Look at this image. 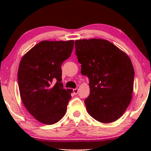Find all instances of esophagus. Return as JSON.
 Returning <instances> with one entry per match:
<instances>
[{
	"label": "esophagus",
	"instance_id": "obj_1",
	"mask_svg": "<svg viewBox=\"0 0 151 151\" xmlns=\"http://www.w3.org/2000/svg\"><path fill=\"white\" fill-rule=\"evenodd\" d=\"M78 93V88H74L73 89V93L75 94H77Z\"/></svg>",
	"mask_w": 151,
	"mask_h": 151
}]
</instances>
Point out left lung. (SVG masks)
<instances>
[{"mask_svg":"<svg viewBox=\"0 0 151 151\" xmlns=\"http://www.w3.org/2000/svg\"><path fill=\"white\" fill-rule=\"evenodd\" d=\"M75 45L82 75L89 79L90 94L85 100L88 114L104 123L116 121L131 101L134 71L131 59L106 40H77Z\"/></svg>","mask_w":151,"mask_h":151,"instance_id":"1","label":"left lung"}]
</instances>
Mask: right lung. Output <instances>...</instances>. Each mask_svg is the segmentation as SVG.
<instances>
[{"instance_id": "1", "label": "right lung", "mask_w": 151, "mask_h": 151, "mask_svg": "<svg viewBox=\"0 0 151 151\" xmlns=\"http://www.w3.org/2000/svg\"><path fill=\"white\" fill-rule=\"evenodd\" d=\"M74 40H44L20 60L18 83L24 106L38 121L57 122L65 114L72 91L63 88L61 65L72 53Z\"/></svg>"}]
</instances>
